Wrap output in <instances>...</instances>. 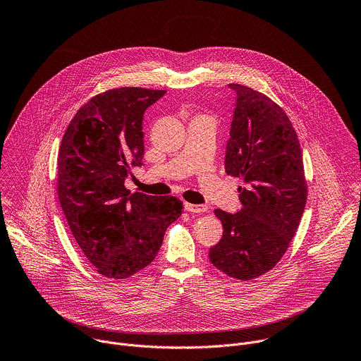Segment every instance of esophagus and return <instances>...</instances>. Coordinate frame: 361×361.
<instances>
[{"instance_id":"34e87169","label":"esophagus","mask_w":361,"mask_h":361,"mask_svg":"<svg viewBox=\"0 0 361 361\" xmlns=\"http://www.w3.org/2000/svg\"><path fill=\"white\" fill-rule=\"evenodd\" d=\"M184 209L188 213H204L207 212V205H201V204H191V202H185L184 204Z\"/></svg>"}]
</instances>
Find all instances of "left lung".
Segmentation results:
<instances>
[{
    "instance_id": "1",
    "label": "left lung",
    "mask_w": 361,
    "mask_h": 361,
    "mask_svg": "<svg viewBox=\"0 0 361 361\" xmlns=\"http://www.w3.org/2000/svg\"><path fill=\"white\" fill-rule=\"evenodd\" d=\"M237 94L226 173L243 180L241 210H214L223 237L209 251L214 267L237 280L270 271L294 237L307 201L302 152L284 110L266 94L228 84Z\"/></svg>"
}]
</instances>
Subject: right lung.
<instances>
[{
  "label": "right lung",
  "instance_id": "1",
  "mask_svg": "<svg viewBox=\"0 0 361 361\" xmlns=\"http://www.w3.org/2000/svg\"><path fill=\"white\" fill-rule=\"evenodd\" d=\"M164 90L121 87L97 94L68 124L59 151L57 194L94 270L123 280L147 267L183 212L173 195L130 192V166L144 156V111Z\"/></svg>",
  "mask_w": 361,
  "mask_h": 361
}]
</instances>
